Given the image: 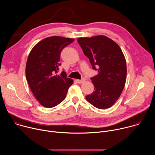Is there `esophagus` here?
I'll list each match as a JSON object with an SVG mask.
<instances>
[{
  "label": "esophagus",
  "instance_id": "1",
  "mask_svg": "<svg viewBox=\"0 0 155 155\" xmlns=\"http://www.w3.org/2000/svg\"><path fill=\"white\" fill-rule=\"evenodd\" d=\"M77 81H78V83H80H80H84V82L85 81V78H82L81 80H78Z\"/></svg>",
  "mask_w": 155,
  "mask_h": 155
}]
</instances>
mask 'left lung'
Returning <instances> with one entry per match:
<instances>
[{
  "label": "left lung",
  "instance_id": "8db88e82",
  "mask_svg": "<svg viewBox=\"0 0 155 155\" xmlns=\"http://www.w3.org/2000/svg\"><path fill=\"white\" fill-rule=\"evenodd\" d=\"M77 41L93 69L98 71L91 78L94 91L86 99L99 109L110 108L118 99L125 86L127 68L123 53L117 43L104 35L80 37Z\"/></svg>",
  "mask_w": 155,
  "mask_h": 155
}]
</instances>
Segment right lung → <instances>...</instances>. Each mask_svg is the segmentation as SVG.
I'll use <instances>...</instances> for the list:
<instances>
[{"instance_id":"1","label":"right lung","mask_w":155,"mask_h":155,"mask_svg":"<svg viewBox=\"0 0 155 155\" xmlns=\"http://www.w3.org/2000/svg\"><path fill=\"white\" fill-rule=\"evenodd\" d=\"M74 41L71 38L49 37L38 42L28 56L26 77L32 93L43 107L52 108L62 102L74 83L65 72L57 74L60 54Z\"/></svg>"}]
</instances>
